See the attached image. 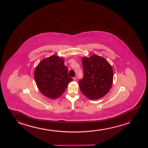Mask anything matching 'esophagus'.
I'll return each instance as SVG.
<instances>
[{
	"label": "esophagus",
	"instance_id": "obj_1",
	"mask_svg": "<svg viewBox=\"0 0 148 148\" xmlns=\"http://www.w3.org/2000/svg\"><path fill=\"white\" fill-rule=\"evenodd\" d=\"M73 81H76L77 79V77H73Z\"/></svg>",
	"mask_w": 148,
	"mask_h": 148
}]
</instances>
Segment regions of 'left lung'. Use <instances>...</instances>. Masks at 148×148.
<instances>
[{
	"label": "left lung",
	"instance_id": "obj_1",
	"mask_svg": "<svg viewBox=\"0 0 148 148\" xmlns=\"http://www.w3.org/2000/svg\"><path fill=\"white\" fill-rule=\"evenodd\" d=\"M83 78L79 81L82 92L87 98L95 100L110 91L113 80V71L109 63L101 57L93 55L82 60Z\"/></svg>",
	"mask_w": 148,
	"mask_h": 148
}]
</instances>
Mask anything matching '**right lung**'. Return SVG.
<instances>
[{"instance_id": "add662e5", "label": "right lung", "mask_w": 148, "mask_h": 148, "mask_svg": "<svg viewBox=\"0 0 148 148\" xmlns=\"http://www.w3.org/2000/svg\"><path fill=\"white\" fill-rule=\"evenodd\" d=\"M64 62L63 59L53 55L42 60L35 69L34 79L38 88L49 98L55 99L61 95L73 80Z\"/></svg>"}]
</instances>
